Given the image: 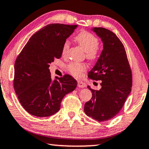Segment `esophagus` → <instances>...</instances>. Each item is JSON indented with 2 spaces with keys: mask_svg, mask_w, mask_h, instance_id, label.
Wrapping results in <instances>:
<instances>
[{
  "mask_svg": "<svg viewBox=\"0 0 149 149\" xmlns=\"http://www.w3.org/2000/svg\"><path fill=\"white\" fill-rule=\"evenodd\" d=\"M77 86H78L79 88H85L86 84L81 81H77Z\"/></svg>",
  "mask_w": 149,
  "mask_h": 149,
  "instance_id": "esophagus-1",
  "label": "esophagus"
}]
</instances>
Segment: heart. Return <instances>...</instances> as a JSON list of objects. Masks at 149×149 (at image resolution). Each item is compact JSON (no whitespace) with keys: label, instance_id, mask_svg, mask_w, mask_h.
Here are the masks:
<instances>
[{"label":"heart","instance_id":"b5f03b06","mask_svg":"<svg viewBox=\"0 0 149 149\" xmlns=\"http://www.w3.org/2000/svg\"><path fill=\"white\" fill-rule=\"evenodd\" d=\"M75 40L79 46L86 52V57L90 60H94L97 56L98 39L92 33L88 31H81L75 37ZM70 41L67 40L62 46V54L65 55L70 49ZM69 72L75 77H80L82 73L85 72L87 66L81 63H71L68 65Z\"/></svg>","mask_w":149,"mask_h":149}]
</instances>
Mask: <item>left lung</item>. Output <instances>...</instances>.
Here are the masks:
<instances>
[{"label": "left lung", "mask_w": 149, "mask_h": 149, "mask_svg": "<svg viewBox=\"0 0 149 149\" xmlns=\"http://www.w3.org/2000/svg\"><path fill=\"white\" fill-rule=\"evenodd\" d=\"M92 30L101 39L103 50L88 77L101 80V88L94 90L90 101L84 105L87 116L98 122L106 121L116 116L131 92L132 72L125 49L118 37L102 27Z\"/></svg>", "instance_id": "obj_1"}]
</instances>
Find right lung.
Listing matches in <instances>:
<instances>
[{"label": "right lung", "instance_id": "add662e5", "mask_svg": "<svg viewBox=\"0 0 149 149\" xmlns=\"http://www.w3.org/2000/svg\"><path fill=\"white\" fill-rule=\"evenodd\" d=\"M77 25L50 24L32 35L15 63L14 88L21 105L33 116L47 117L58 112L63 97L77 81L70 75L52 80L49 64L62 55V46Z\"/></svg>", "mask_w": 149, "mask_h": 149}]
</instances>
